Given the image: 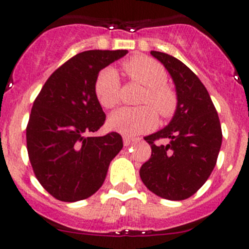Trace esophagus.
<instances>
[{"mask_svg": "<svg viewBox=\"0 0 249 249\" xmlns=\"http://www.w3.org/2000/svg\"><path fill=\"white\" fill-rule=\"evenodd\" d=\"M135 142H136V140H133V138L127 137V136H124V137H123V144H124V146H129V144L135 143Z\"/></svg>", "mask_w": 249, "mask_h": 249, "instance_id": "esophagus-1", "label": "esophagus"}]
</instances>
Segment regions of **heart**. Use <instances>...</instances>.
Returning a JSON list of instances; mask_svg holds the SVG:
<instances>
[{
	"label": "heart",
	"instance_id": "1",
	"mask_svg": "<svg viewBox=\"0 0 249 249\" xmlns=\"http://www.w3.org/2000/svg\"><path fill=\"white\" fill-rule=\"evenodd\" d=\"M123 68L133 82L144 87L141 97L142 107L121 108L108 117L109 128L122 135L133 137L149 131L157 123L155 107L162 117H169L177 107V96L167 82V72L160 63L144 56L127 61ZM94 94L103 108L111 109L120 102V77L113 67H106L98 73L94 82ZM152 107H151L150 106Z\"/></svg>",
	"mask_w": 249,
	"mask_h": 249
}]
</instances>
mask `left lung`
Returning a JSON list of instances; mask_svg holds the SVG:
<instances>
[{
	"mask_svg": "<svg viewBox=\"0 0 249 249\" xmlns=\"http://www.w3.org/2000/svg\"><path fill=\"white\" fill-rule=\"evenodd\" d=\"M151 54L172 77L177 108L168 126L144 137L152 155L140 176L155 195L182 201L195 195L212 173L222 144L221 123L210 93L190 68L163 52L151 51ZM160 139L170 142L158 145Z\"/></svg>",
	"mask_w": 249,
	"mask_h": 249,
	"instance_id": "obj_1",
	"label": "left lung"
}]
</instances>
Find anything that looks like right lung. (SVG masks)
<instances>
[{"instance_id": "1", "label": "right lung", "mask_w": 249, "mask_h": 249, "mask_svg": "<svg viewBox=\"0 0 249 249\" xmlns=\"http://www.w3.org/2000/svg\"><path fill=\"white\" fill-rule=\"evenodd\" d=\"M127 53L81 52L51 74L35 100L26 128L28 157L39 183L58 201L77 202L97 192L122 149L117 132L93 136L106 121L94 82L102 68Z\"/></svg>"}]
</instances>
